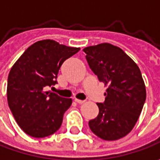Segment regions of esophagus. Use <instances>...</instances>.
Listing matches in <instances>:
<instances>
[{"label": "esophagus", "mask_w": 160, "mask_h": 160, "mask_svg": "<svg viewBox=\"0 0 160 160\" xmlns=\"http://www.w3.org/2000/svg\"><path fill=\"white\" fill-rule=\"evenodd\" d=\"M75 102L78 103V104H83L84 103V101H82V100H78V99H75Z\"/></svg>", "instance_id": "esophagus-1"}]
</instances>
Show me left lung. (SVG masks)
Here are the masks:
<instances>
[{
  "instance_id": "obj_1",
  "label": "left lung",
  "mask_w": 160,
  "mask_h": 160,
  "mask_svg": "<svg viewBox=\"0 0 160 160\" xmlns=\"http://www.w3.org/2000/svg\"><path fill=\"white\" fill-rule=\"evenodd\" d=\"M90 68L108 86L105 102L90 129L106 141L122 138L132 131L142 112L146 89L140 68L119 47L101 43L83 50Z\"/></svg>"
}]
</instances>
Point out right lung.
I'll return each mask as SVG.
<instances>
[{
    "label": "right lung",
    "instance_id": "obj_1",
    "mask_svg": "<svg viewBox=\"0 0 160 160\" xmlns=\"http://www.w3.org/2000/svg\"><path fill=\"white\" fill-rule=\"evenodd\" d=\"M79 50L53 40L39 41L28 47L11 68L8 103L18 125L27 134L43 138L59 129L72 100L48 89L57 83L62 63Z\"/></svg>",
    "mask_w": 160,
    "mask_h": 160
}]
</instances>
